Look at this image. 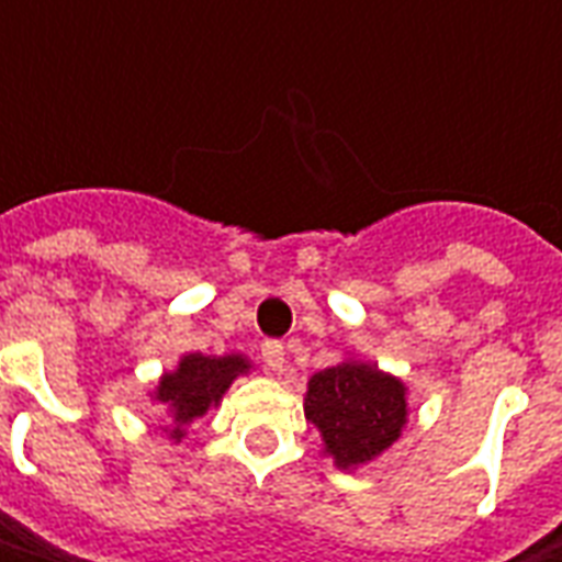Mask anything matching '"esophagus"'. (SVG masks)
<instances>
[{
	"label": "esophagus",
	"mask_w": 562,
	"mask_h": 562,
	"mask_svg": "<svg viewBox=\"0 0 562 562\" xmlns=\"http://www.w3.org/2000/svg\"><path fill=\"white\" fill-rule=\"evenodd\" d=\"M262 362H266V369L269 372H284V347L278 344V340H266L262 344Z\"/></svg>",
	"instance_id": "1"
}]
</instances>
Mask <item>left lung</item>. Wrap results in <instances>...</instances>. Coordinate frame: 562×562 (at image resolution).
I'll use <instances>...</instances> for the list:
<instances>
[{"instance_id":"obj_1","label":"left lung","mask_w":562,"mask_h":562,"mask_svg":"<svg viewBox=\"0 0 562 562\" xmlns=\"http://www.w3.org/2000/svg\"><path fill=\"white\" fill-rule=\"evenodd\" d=\"M303 409L337 469H357L400 438L406 425V384L372 362L344 359L310 378Z\"/></svg>"}]
</instances>
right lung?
Segmentation results:
<instances>
[{
	"label": "right lung",
	"mask_w": 562,
	"mask_h": 562,
	"mask_svg": "<svg viewBox=\"0 0 562 562\" xmlns=\"http://www.w3.org/2000/svg\"><path fill=\"white\" fill-rule=\"evenodd\" d=\"M249 372V359L240 353H227V357H205V353H187L178 362L175 372H165L153 391V400L162 403L171 413V438L181 441L184 438V425L200 419L209 413V406H218V400L225 397L231 381L237 375Z\"/></svg>",
	"instance_id": "1"
}]
</instances>
